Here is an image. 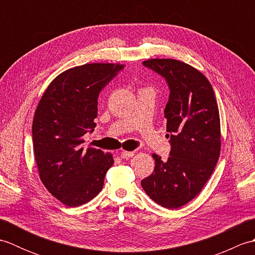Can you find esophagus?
Here are the masks:
<instances>
[{
  "mask_svg": "<svg viewBox=\"0 0 255 255\" xmlns=\"http://www.w3.org/2000/svg\"><path fill=\"white\" fill-rule=\"evenodd\" d=\"M134 154L133 151H122L121 152V158L123 159H129V158H132Z\"/></svg>",
  "mask_w": 255,
  "mask_h": 255,
  "instance_id": "34e87169",
  "label": "esophagus"
}]
</instances>
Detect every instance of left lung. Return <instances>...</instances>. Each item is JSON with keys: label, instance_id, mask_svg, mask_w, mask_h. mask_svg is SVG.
<instances>
[{"label": "left lung", "instance_id": "obj_1", "mask_svg": "<svg viewBox=\"0 0 255 255\" xmlns=\"http://www.w3.org/2000/svg\"><path fill=\"white\" fill-rule=\"evenodd\" d=\"M143 66L160 74L170 89L165 106L171 151L166 161L153 153L154 171L141 186L162 207L176 209L202 191L217 164L220 118L213 86L205 75L175 59H149Z\"/></svg>", "mask_w": 255, "mask_h": 255}]
</instances>
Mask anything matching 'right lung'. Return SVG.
<instances>
[{
	"label": "right lung",
	"mask_w": 255,
	"mask_h": 255,
	"mask_svg": "<svg viewBox=\"0 0 255 255\" xmlns=\"http://www.w3.org/2000/svg\"><path fill=\"white\" fill-rule=\"evenodd\" d=\"M124 69L119 63H86L60 73L41 96L32 121V143L40 180L69 207L86 204L99 194L111 153L82 148L83 136L96 126L97 100L106 84Z\"/></svg>",
	"instance_id": "1"
}]
</instances>
